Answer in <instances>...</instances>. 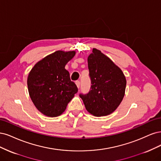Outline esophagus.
Instances as JSON below:
<instances>
[{
    "mask_svg": "<svg viewBox=\"0 0 161 161\" xmlns=\"http://www.w3.org/2000/svg\"><path fill=\"white\" fill-rule=\"evenodd\" d=\"M75 84H76L77 88H80V81H75Z\"/></svg>",
    "mask_w": 161,
    "mask_h": 161,
    "instance_id": "obj_1",
    "label": "esophagus"
}]
</instances>
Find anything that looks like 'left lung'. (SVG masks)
Segmentation results:
<instances>
[{"mask_svg": "<svg viewBox=\"0 0 161 161\" xmlns=\"http://www.w3.org/2000/svg\"><path fill=\"white\" fill-rule=\"evenodd\" d=\"M87 65L91 90L80 96L91 114L108 116L116 110L123 100L126 86L125 75L120 67L96 48L88 56Z\"/></svg>", "mask_w": 161, "mask_h": 161, "instance_id": "1", "label": "left lung"}]
</instances>
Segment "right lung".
Wrapping results in <instances>:
<instances>
[{"instance_id":"obj_1","label":"right lung","mask_w":161,"mask_h":161,"mask_svg":"<svg viewBox=\"0 0 161 161\" xmlns=\"http://www.w3.org/2000/svg\"><path fill=\"white\" fill-rule=\"evenodd\" d=\"M75 55V51H57L38 61L29 72L27 86L30 97L46 116L62 114L77 92L69 71L65 69Z\"/></svg>"}]
</instances>
